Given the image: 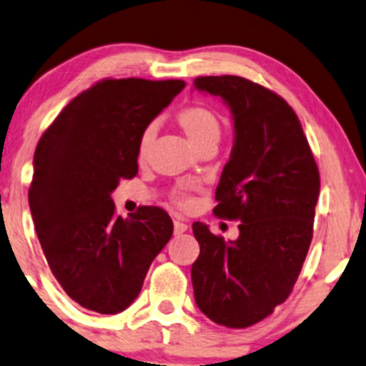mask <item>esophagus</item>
Here are the masks:
<instances>
[{
  "label": "esophagus",
  "instance_id": "1",
  "mask_svg": "<svg viewBox=\"0 0 366 366\" xmlns=\"http://www.w3.org/2000/svg\"><path fill=\"white\" fill-rule=\"evenodd\" d=\"M187 231V224H184L182 221H174V234H182Z\"/></svg>",
  "mask_w": 366,
  "mask_h": 366
}]
</instances>
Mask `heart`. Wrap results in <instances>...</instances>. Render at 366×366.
<instances>
[{
	"mask_svg": "<svg viewBox=\"0 0 366 366\" xmlns=\"http://www.w3.org/2000/svg\"><path fill=\"white\" fill-rule=\"evenodd\" d=\"M175 122H177L180 129L184 130V134L187 135L189 140L197 149L206 147V145H217L219 139H221V117H219L216 110L204 104H194L182 109L175 115ZM155 132H157V127H155V124H149L142 130V134H140L137 144L139 160H144L149 155V150L152 147V142L155 139ZM174 197L180 206H186L189 202V197L182 192L175 194Z\"/></svg>",
	"mask_w": 366,
	"mask_h": 366,
	"instance_id": "1",
	"label": "heart"
}]
</instances>
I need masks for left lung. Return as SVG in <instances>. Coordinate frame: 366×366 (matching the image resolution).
I'll return each mask as SVG.
<instances>
[{"label":"left lung","instance_id":"1","mask_svg":"<svg viewBox=\"0 0 366 366\" xmlns=\"http://www.w3.org/2000/svg\"><path fill=\"white\" fill-rule=\"evenodd\" d=\"M194 85L231 107L236 140L212 212L241 221L236 241L192 224L201 246L191 271L194 296L214 323L247 328L293 291L313 239L320 170L282 97L236 75L197 76Z\"/></svg>","mask_w":366,"mask_h":366}]
</instances>
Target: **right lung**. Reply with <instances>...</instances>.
Wrapping results in <instances>:
<instances>
[{"label":"right lung","instance_id":"right-lung-1","mask_svg":"<svg viewBox=\"0 0 366 366\" xmlns=\"http://www.w3.org/2000/svg\"><path fill=\"white\" fill-rule=\"evenodd\" d=\"M184 80L105 78L76 95L43 132L28 201L48 266L70 298L117 315L137 298L174 232L164 209L117 216L110 194L139 172L142 130Z\"/></svg>","mask_w":366,"mask_h":366}]
</instances>
